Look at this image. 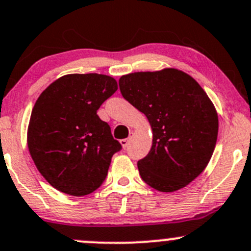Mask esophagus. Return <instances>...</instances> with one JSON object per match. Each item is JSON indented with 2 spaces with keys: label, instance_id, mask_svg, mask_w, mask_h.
Returning <instances> with one entry per match:
<instances>
[{
  "label": "esophagus",
  "instance_id": "esophagus-1",
  "mask_svg": "<svg viewBox=\"0 0 251 251\" xmlns=\"http://www.w3.org/2000/svg\"><path fill=\"white\" fill-rule=\"evenodd\" d=\"M128 143H130V138H125V139H121L120 141V144L123 148H126L128 146Z\"/></svg>",
  "mask_w": 251,
  "mask_h": 251
}]
</instances>
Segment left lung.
<instances>
[{
	"label": "left lung",
	"instance_id": "1",
	"mask_svg": "<svg viewBox=\"0 0 251 251\" xmlns=\"http://www.w3.org/2000/svg\"><path fill=\"white\" fill-rule=\"evenodd\" d=\"M119 86L152 130L151 149L137 163L142 179L161 192L185 188L214 151L219 120L213 102L191 75L176 68L130 73L119 79Z\"/></svg>",
	"mask_w": 251,
	"mask_h": 251
}]
</instances>
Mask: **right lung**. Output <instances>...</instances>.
Returning a JSON list of instances; mask_svg holds the SVG:
<instances>
[{"label": "right lung", "mask_w": 251, "mask_h": 251, "mask_svg": "<svg viewBox=\"0 0 251 251\" xmlns=\"http://www.w3.org/2000/svg\"><path fill=\"white\" fill-rule=\"evenodd\" d=\"M118 90L105 75H66L37 99L27 147L37 170L51 186L72 196L101 186L112 156L121 149L97 110Z\"/></svg>", "instance_id": "obj_1"}]
</instances>
